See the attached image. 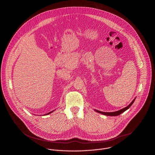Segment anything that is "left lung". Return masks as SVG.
<instances>
[{"label": "left lung", "instance_id": "left-lung-1", "mask_svg": "<svg viewBox=\"0 0 155 155\" xmlns=\"http://www.w3.org/2000/svg\"><path fill=\"white\" fill-rule=\"evenodd\" d=\"M135 100V99H134L133 101H132L127 107H125V108H124V109H121V110L116 111H114V112H103V111L96 110H95V111H96L97 112H98V113H101V114H103L107 115V116H118V115L120 114L121 113H122L123 112H124L125 111L127 110V109H128L132 106V104H133V103L134 102Z\"/></svg>", "mask_w": 155, "mask_h": 155}]
</instances>
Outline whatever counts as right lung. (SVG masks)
I'll use <instances>...</instances> for the list:
<instances>
[{
	"label": "right lung",
	"mask_w": 155,
	"mask_h": 155,
	"mask_svg": "<svg viewBox=\"0 0 155 155\" xmlns=\"http://www.w3.org/2000/svg\"><path fill=\"white\" fill-rule=\"evenodd\" d=\"M52 111H51V112H49V113H48L47 114H50V113H52Z\"/></svg>",
	"instance_id": "right-lung-1"
}]
</instances>
